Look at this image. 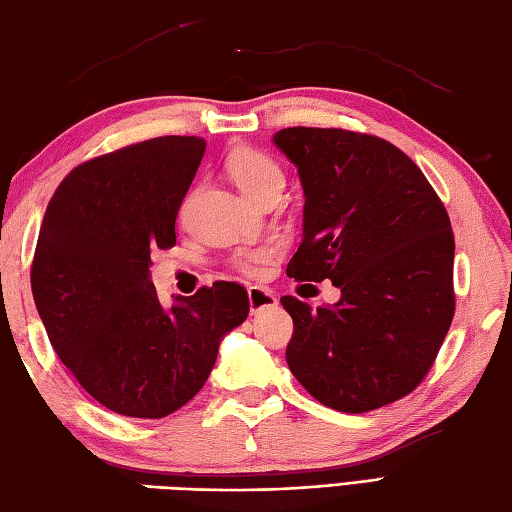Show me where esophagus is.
<instances>
[{
	"label": "esophagus",
	"instance_id": "esophagus-1",
	"mask_svg": "<svg viewBox=\"0 0 512 512\" xmlns=\"http://www.w3.org/2000/svg\"><path fill=\"white\" fill-rule=\"evenodd\" d=\"M248 303H250V312L262 314L264 310H273L277 306V297L273 290L253 286L248 288Z\"/></svg>",
	"mask_w": 512,
	"mask_h": 512
}]
</instances>
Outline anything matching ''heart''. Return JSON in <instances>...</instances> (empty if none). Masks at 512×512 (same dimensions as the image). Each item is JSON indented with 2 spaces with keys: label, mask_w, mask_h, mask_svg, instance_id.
<instances>
[{
  "label": "heart",
  "mask_w": 512,
  "mask_h": 512,
  "mask_svg": "<svg viewBox=\"0 0 512 512\" xmlns=\"http://www.w3.org/2000/svg\"><path fill=\"white\" fill-rule=\"evenodd\" d=\"M226 171L246 198L253 202L262 200L268 193H281V189H284V171H281L275 158H270L259 149L242 147L231 151L226 158ZM273 253L275 248L270 246L246 250L237 257V266L248 275H257L262 273V268L268 264Z\"/></svg>",
  "instance_id": "obj_1"
}]
</instances>
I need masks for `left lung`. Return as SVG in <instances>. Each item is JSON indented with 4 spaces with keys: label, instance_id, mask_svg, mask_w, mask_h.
<instances>
[{
    "label": "left lung",
    "instance_id": "left-lung-1",
    "mask_svg": "<svg viewBox=\"0 0 512 512\" xmlns=\"http://www.w3.org/2000/svg\"><path fill=\"white\" fill-rule=\"evenodd\" d=\"M273 143L306 198L286 273L341 290L317 310L281 297L295 323L290 372L330 409L385 407L420 385L453 321L449 215L416 162L383 138L288 127Z\"/></svg>",
    "mask_w": 512,
    "mask_h": 512
}]
</instances>
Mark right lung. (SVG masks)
Wrapping results in <instances>:
<instances>
[{"instance_id": "right-lung-1", "label": "right lung", "mask_w": 512, "mask_h": 512, "mask_svg": "<svg viewBox=\"0 0 512 512\" xmlns=\"http://www.w3.org/2000/svg\"><path fill=\"white\" fill-rule=\"evenodd\" d=\"M206 143L160 136L72 169L43 215L30 284L61 363L103 407L165 418L198 394L248 295L217 281L160 303L151 250L176 244V217Z\"/></svg>"}]
</instances>
